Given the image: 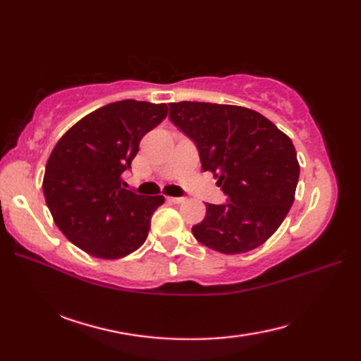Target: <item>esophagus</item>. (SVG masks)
<instances>
[{"instance_id": "esophagus-1", "label": "esophagus", "mask_w": 361, "mask_h": 361, "mask_svg": "<svg viewBox=\"0 0 361 361\" xmlns=\"http://www.w3.org/2000/svg\"><path fill=\"white\" fill-rule=\"evenodd\" d=\"M167 200L171 202V203H175V204H180V203H183L185 202V198L183 197H167Z\"/></svg>"}]
</instances>
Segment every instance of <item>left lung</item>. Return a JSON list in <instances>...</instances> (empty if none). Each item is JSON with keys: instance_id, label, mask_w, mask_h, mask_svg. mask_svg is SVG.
<instances>
[{"instance_id": "1", "label": "left lung", "mask_w": 361, "mask_h": 361, "mask_svg": "<svg viewBox=\"0 0 361 361\" xmlns=\"http://www.w3.org/2000/svg\"><path fill=\"white\" fill-rule=\"evenodd\" d=\"M169 119L197 145L203 171L219 178L226 203H206L195 239L224 255L260 247L288 214L299 178L290 137L262 114L237 105L169 104Z\"/></svg>"}]
</instances>
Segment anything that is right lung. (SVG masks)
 Returning a JSON list of instances; mask_svg holds the SVG:
<instances>
[{"label": "right lung", "mask_w": 361, "mask_h": 361, "mask_svg": "<svg viewBox=\"0 0 361 361\" xmlns=\"http://www.w3.org/2000/svg\"><path fill=\"white\" fill-rule=\"evenodd\" d=\"M167 116L166 104L113 102L87 114L60 137L44 169L43 194L60 231L99 259H119L147 239L163 195L122 188L145 133Z\"/></svg>", "instance_id": "add662e5"}]
</instances>
